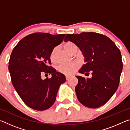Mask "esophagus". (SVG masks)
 <instances>
[{"label":"esophagus","mask_w":130,"mask_h":130,"mask_svg":"<svg viewBox=\"0 0 130 130\" xmlns=\"http://www.w3.org/2000/svg\"><path fill=\"white\" fill-rule=\"evenodd\" d=\"M65 77H66V80H67V81L69 80V79L70 78V76H65Z\"/></svg>","instance_id":"1"}]
</instances>
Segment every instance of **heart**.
Returning a JSON list of instances; mask_svg holds the SVG:
<instances>
[{"label":"heart","mask_w":130,"mask_h":130,"mask_svg":"<svg viewBox=\"0 0 130 130\" xmlns=\"http://www.w3.org/2000/svg\"><path fill=\"white\" fill-rule=\"evenodd\" d=\"M65 49L68 52H69L70 54H73V53H75L77 49V46L75 43H73L72 41H67L63 45ZM57 51V47H54L52 49L50 55V58L52 62H54L55 61V55ZM80 66L79 62L77 61H73V62L66 63L61 64L57 68L58 72L61 73L65 74V75L70 76L75 73L76 71Z\"/></svg>","instance_id":"heart-1"}]
</instances>
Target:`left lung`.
Returning a JSON list of instances; mask_svg holds the SVG:
<instances>
[{"instance_id": "obj_1", "label": "left lung", "mask_w": 130, "mask_h": 130, "mask_svg": "<svg viewBox=\"0 0 130 130\" xmlns=\"http://www.w3.org/2000/svg\"><path fill=\"white\" fill-rule=\"evenodd\" d=\"M65 42H73L80 47L86 63L79 70L92 74L91 78L76 76L75 88L79 102L84 106L96 108L104 105L119 87L123 69L120 51L108 37L94 32L67 34Z\"/></svg>"}]
</instances>
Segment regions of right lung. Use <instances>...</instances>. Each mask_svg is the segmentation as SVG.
Segmentation results:
<instances>
[{"instance_id":"right-lung-1","label":"right lung","mask_w":130,"mask_h":130,"mask_svg":"<svg viewBox=\"0 0 130 130\" xmlns=\"http://www.w3.org/2000/svg\"><path fill=\"white\" fill-rule=\"evenodd\" d=\"M65 34L52 35L35 32L22 38L11 54L8 70L11 82L23 102L31 108L43 111L52 107L56 99L65 76L51 65L52 49L63 40ZM43 74L52 78L41 79Z\"/></svg>"}]
</instances>
